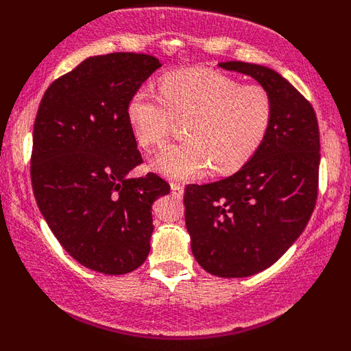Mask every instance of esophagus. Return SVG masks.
I'll use <instances>...</instances> for the list:
<instances>
[{"label":"esophagus","instance_id":"34e87169","mask_svg":"<svg viewBox=\"0 0 351 351\" xmlns=\"http://www.w3.org/2000/svg\"><path fill=\"white\" fill-rule=\"evenodd\" d=\"M171 190L176 196L184 195V185L179 184V182H171Z\"/></svg>","mask_w":351,"mask_h":351}]
</instances>
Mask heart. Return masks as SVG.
<instances>
[{"mask_svg": "<svg viewBox=\"0 0 351 351\" xmlns=\"http://www.w3.org/2000/svg\"><path fill=\"white\" fill-rule=\"evenodd\" d=\"M160 94L141 88L128 104V119L143 148H158L174 121H186L185 142L162 150L152 166L171 179H191L213 169L238 171L258 152L270 132L275 102L262 84H241L208 69L166 73Z\"/></svg>", "mask_w": 351, "mask_h": 351, "instance_id": "b5f03b06", "label": "heart"}]
</instances>
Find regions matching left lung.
Returning <instances> with one entry per match:
<instances>
[{
    "label": "left lung",
    "instance_id": "8db88e82",
    "mask_svg": "<svg viewBox=\"0 0 351 351\" xmlns=\"http://www.w3.org/2000/svg\"><path fill=\"white\" fill-rule=\"evenodd\" d=\"M252 76L275 102L270 132L258 152L227 179L185 189L191 252L206 271L244 278L271 267L313 214L319 180V129L311 104L275 70L222 62Z\"/></svg>",
    "mask_w": 351,
    "mask_h": 351
}]
</instances>
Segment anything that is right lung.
Here are the masks:
<instances>
[{
	"label": "right lung",
	"mask_w": 351,
	"mask_h": 351,
	"mask_svg": "<svg viewBox=\"0 0 351 351\" xmlns=\"http://www.w3.org/2000/svg\"><path fill=\"white\" fill-rule=\"evenodd\" d=\"M161 64L137 52L89 57L43 95L33 126L32 186L62 247L90 270L124 275L145 262L152 204L171 186L142 165L131 95Z\"/></svg>",
	"instance_id": "1"
}]
</instances>
